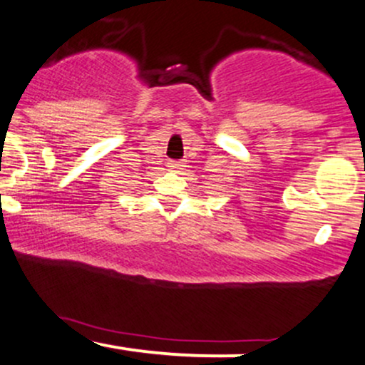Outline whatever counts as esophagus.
<instances>
[{
    "instance_id": "obj_1",
    "label": "esophagus",
    "mask_w": 365,
    "mask_h": 365,
    "mask_svg": "<svg viewBox=\"0 0 365 365\" xmlns=\"http://www.w3.org/2000/svg\"><path fill=\"white\" fill-rule=\"evenodd\" d=\"M168 166H170V170L178 171V170H183V166H185V163H183V161H170Z\"/></svg>"
}]
</instances>
